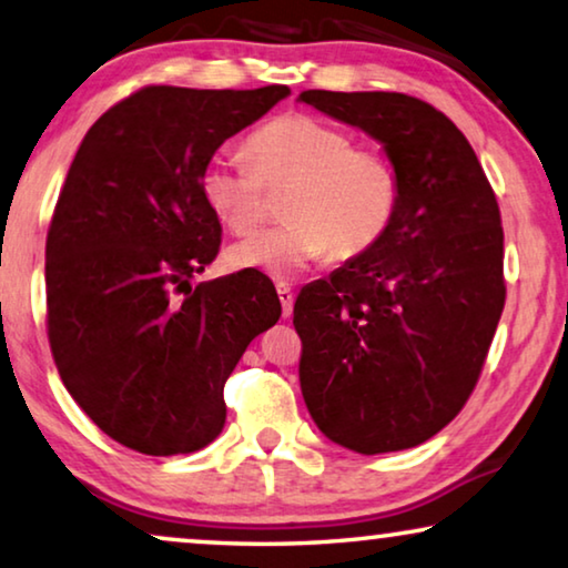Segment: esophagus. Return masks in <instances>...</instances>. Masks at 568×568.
Returning <instances> with one entry per match:
<instances>
[{
	"label": "esophagus",
	"instance_id": "esophagus-1",
	"mask_svg": "<svg viewBox=\"0 0 568 568\" xmlns=\"http://www.w3.org/2000/svg\"><path fill=\"white\" fill-rule=\"evenodd\" d=\"M276 294H278V302H282L284 317H290L292 310H294V292H292V286L290 284H276Z\"/></svg>",
	"mask_w": 568,
	"mask_h": 568
}]
</instances>
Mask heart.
<instances>
[{
  "instance_id": "1",
  "label": "heart",
  "mask_w": 568,
  "mask_h": 568,
  "mask_svg": "<svg viewBox=\"0 0 568 568\" xmlns=\"http://www.w3.org/2000/svg\"><path fill=\"white\" fill-rule=\"evenodd\" d=\"M248 161L212 159L200 192L220 223L248 237L266 223L268 189L290 186L284 223L230 251V264L292 278L315 261L372 251L397 217L402 174L382 148L307 112L274 118L248 138Z\"/></svg>"
}]
</instances>
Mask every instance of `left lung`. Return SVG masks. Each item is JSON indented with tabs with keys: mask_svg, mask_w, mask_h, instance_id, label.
<instances>
[{
	"mask_svg": "<svg viewBox=\"0 0 568 568\" xmlns=\"http://www.w3.org/2000/svg\"><path fill=\"white\" fill-rule=\"evenodd\" d=\"M300 100L384 143L402 174L382 241L294 302L304 405L356 454L420 446L471 397L505 310L495 189L462 130L417 97L307 89Z\"/></svg>",
	"mask_w": 568,
	"mask_h": 568,
	"instance_id": "obj_1",
	"label": "left lung"
}]
</instances>
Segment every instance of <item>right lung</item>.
<instances>
[{
    "mask_svg": "<svg viewBox=\"0 0 568 568\" xmlns=\"http://www.w3.org/2000/svg\"><path fill=\"white\" fill-rule=\"evenodd\" d=\"M286 94L282 84L143 87L73 155L45 241L48 341L79 407L138 454H194L215 440L227 376L282 315L256 268L189 278L215 261L223 235L202 169Z\"/></svg>",
    "mask_w": 568,
    "mask_h": 568,
    "instance_id": "1",
    "label": "right lung"
}]
</instances>
